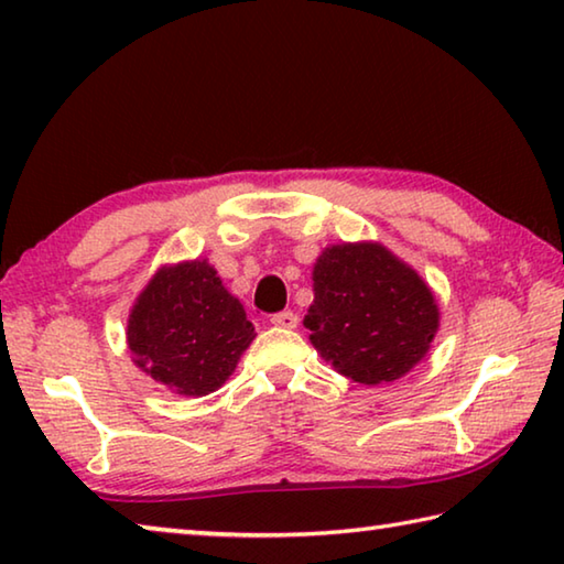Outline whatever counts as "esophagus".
Listing matches in <instances>:
<instances>
[{
    "label": "esophagus",
    "mask_w": 564,
    "mask_h": 564,
    "mask_svg": "<svg viewBox=\"0 0 564 564\" xmlns=\"http://www.w3.org/2000/svg\"><path fill=\"white\" fill-rule=\"evenodd\" d=\"M271 323L279 328H295L299 326V316H295L293 311H281V313H273Z\"/></svg>",
    "instance_id": "1"
}]
</instances>
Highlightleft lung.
<instances>
[{"label": "left lung", "mask_w": 564, "mask_h": 564, "mask_svg": "<svg viewBox=\"0 0 564 564\" xmlns=\"http://www.w3.org/2000/svg\"><path fill=\"white\" fill-rule=\"evenodd\" d=\"M427 283L380 243L328 246L313 265L303 326L321 358L362 386L403 378L437 333Z\"/></svg>", "instance_id": "left-lung-1"}]
</instances>
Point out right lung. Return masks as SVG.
I'll list each match as a JSON object with an SVG mask.
<instances>
[{
  "label": "right lung",
  "mask_w": 564,
  "mask_h": 564,
  "mask_svg": "<svg viewBox=\"0 0 564 564\" xmlns=\"http://www.w3.org/2000/svg\"><path fill=\"white\" fill-rule=\"evenodd\" d=\"M256 338L243 305L208 261L164 265L129 313L133 362L178 395L221 388Z\"/></svg>",
  "instance_id": "right-lung-1"
}]
</instances>
